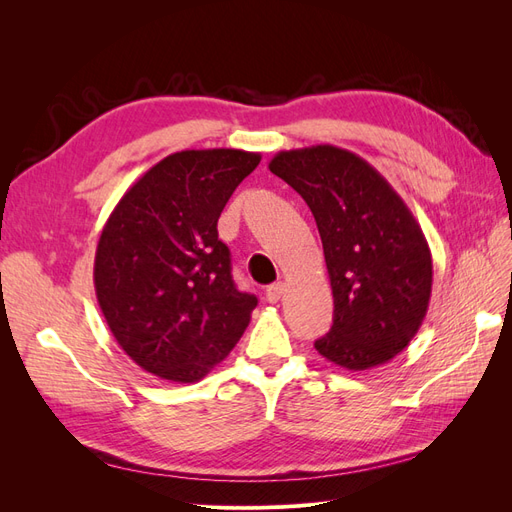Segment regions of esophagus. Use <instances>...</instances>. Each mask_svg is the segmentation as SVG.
<instances>
[{"mask_svg":"<svg viewBox=\"0 0 512 512\" xmlns=\"http://www.w3.org/2000/svg\"><path fill=\"white\" fill-rule=\"evenodd\" d=\"M282 294H284V284L282 282H275V284H271L267 288V301L269 303H277V301L282 299Z\"/></svg>","mask_w":512,"mask_h":512,"instance_id":"1","label":"esophagus"}]
</instances>
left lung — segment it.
I'll list each match as a JSON object with an SVG mask.
<instances>
[{
    "instance_id": "obj_1",
    "label": "left lung",
    "mask_w": 512,
    "mask_h": 512,
    "mask_svg": "<svg viewBox=\"0 0 512 512\" xmlns=\"http://www.w3.org/2000/svg\"><path fill=\"white\" fill-rule=\"evenodd\" d=\"M312 209L333 290L324 359L363 371L389 363L418 333L433 262L412 211L378 170L348 149L312 145L269 162Z\"/></svg>"
}]
</instances>
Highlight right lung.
I'll use <instances>...</instances> for the list:
<instances>
[{"mask_svg": "<svg viewBox=\"0 0 512 512\" xmlns=\"http://www.w3.org/2000/svg\"><path fill=\"white\" fill-rule=\"evenodd\" d=\"M258 162L260 153L243 149L170 153L108 215L94 262L98 305L149 374L198 382L250 324L258 299L232 282L218 220Z\"/></svg>", "mask_w": 512, "mask_h": 512, "instance_id": "1", "label": "right lung"}]
</instances>
